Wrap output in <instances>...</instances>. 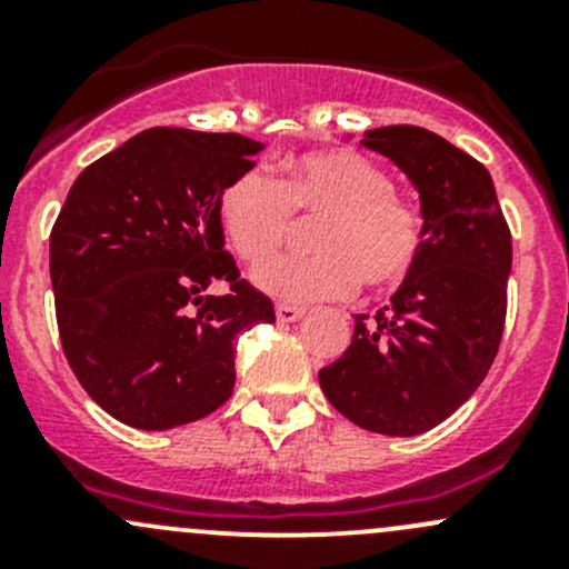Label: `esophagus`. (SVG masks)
<instances>
[{"label":"esophagus","instance_id":"obj_1","mask_svg":"<svg viewBox=\"0 0 569 569\" xmlns=\"http://www.w3.org/2000/svg\"><path fill=\"white\" fill-rule=\"evenodd\" d=\"M302 313H306L302 308L289 306V302H278V306H274V317H278L280 325H291V321L302 319Z\"/></svg>","mask_w":569,"mask_h":569}]
</instances>
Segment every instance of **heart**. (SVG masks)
Returning <instances> with one entry per match:
<instances>
[{
	"label": "heart",
	"mask_w": 569,
	"mask_h": 569,
	"mask_svg": "<svg viewBox=\"0 0 569 569\" xmlns=\"http://www.w3.org/2000/svg\"><path fill=\"white\" fill-rule=\"evenodd\" d=\"M217 214L233 252L256 267L293 232L297 219H319L317 253L284 257L252 274L283 302L338 300L363 280L371 289L399 286L423 248V214L393 189L386 168L358 151H311L263 170L239 173L220 192Z\"/></svg>",
	"instance_id": "1"
}]
</instances>
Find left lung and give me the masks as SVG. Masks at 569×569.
Wrapping results in <instances>:
<instances>
[{"instance_id":"left-lung-1","label":"left lung","mask_w":569,"mask_h":569,"mask_svg":"<svg viewBox=\"0 0 569 569\" xmlns=\"http://www.w3.org/2000/svg\"><path fill=\"white\" fill-rule=\"evenodd\" d=\"M363 146L421 194L423 248L386 308L355 317L352 343L319 371L341 416L410 438L438 427L481 386L507 321L512 233L487 168L421 126H382Z\"/></svg>"}]
</instances>
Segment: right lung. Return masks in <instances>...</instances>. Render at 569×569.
Here are the masks:
<instances>
[{"mask_svg": "<svg viewBox=\"0 0 569 569\" xmlns=\"http://www.w3.org/2000/svg\"><path fill=\"white\" fill-rule=\"evenodd\" d=\"M263 142L140 131L73 181L49 237L62 352L90 399L137 429L198 421L233 393L239 332L274 321L239 278L217 200ZM220 279L226 296L204 291Z\"/></svg>", "mask_w": 569, "mask_h": 569, "instance_id": "1", "label": "right lung"}]
</instances>
